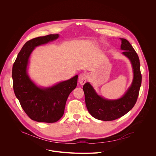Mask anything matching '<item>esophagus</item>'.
Returning a JSON list of instances; mask_svg holds the SVG:
<instances>
[{"mask_svg":"<svg viewBox=\"0 0 156 156\" xmlns=\"http://www.w3.org/2000/svg\"><path fill=\"white\" fill-rule=\"evenodd\" d=\"M87 74L86 73H82L79 76V78H78V80H79V82L81 84V85H83L87 81Z\"/></svg>","mask_w":156,"mask_h":156,"instance_id":"obj_1","label":"esophagus"}]
</instances>
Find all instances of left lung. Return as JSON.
Listing matches in <instances>:
<instances>
[{"label": "left lung", "mask_w": 156, "mask_h": 156, "mask_svg": "<svg viewBox=\"0 0 156 156\" xmlns=\"http://www.w3.org/2000/svg\"><path fill=\"white\" fill-rule=\"evenodd\" d=\"M120 39L122 41L120 49L124 51L122 54L129 60L133 72L131 84L125 94L119 99L111 100L98 95L89 82L83 87L88 112L99 120L111 121L123 116L134 107L139 94L142 77L138 55L126 39Z\"/></svg>", "instance_id": "obj_1"}]
</instances>
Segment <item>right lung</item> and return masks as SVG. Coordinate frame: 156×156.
Listing matches in <instances>:
<instances>
[{
    "label": "right lung",
    "mask_w": 156,
    "mask_h": 156,
    "mask_svg": "<svg viewBox=\"0 0 156 156\" xmlns=\"http://www.w3.org/2000/svg\"><path fill=\"white\" fill-rule=\"evenodd\" d=\"M59 35L49 34L27 41L18 53L12 68L13 86L20 105L33 120L54 123L63 116L66 100L76 87L78 75L52 86L36 85L28 74L29 60L35 48L58 39Z\"/></svg>",
    "instance_id": "1"
}]
</instances>
